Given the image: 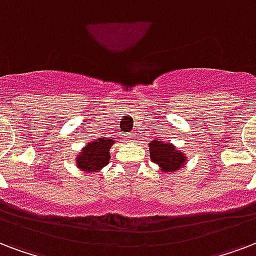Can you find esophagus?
<instances>
[{
    "instance_id": "obj_1",
    "label": "esophagus",
    "mask_w": 256,
    "mask_h": 256,
    "mask_svg": "<svg viewBox=\"0 0 256 256\" xmlns=\"http://www.w3.org/2000/svg\"><path fill=\"white\" fill-rule=\"evenodd\" d=\"M128 141H132V134H128Z\"/></svg>"
}]
</instances>
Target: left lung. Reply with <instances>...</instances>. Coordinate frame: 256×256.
Returning a JSON list of instances; mask_svg holds the SVG:
<instances>
[{"mask_svg": "<svg viewBox=\"0 0 256 256\" xmlns=\"http://www.w3.org/2000/svg\"><path fill=\"white\" fill-rule=\"evenodd\" d=\"M150 160L157 164L162 172H177L186 162L185 154L177 150L174 145L169 142L150 141L149 144Z\"/></svg>", "mask_w": 256, "mask_h": 256, "instance_id": "obj_1", "label": "left lung"}]
</instances>
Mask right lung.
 Segmentation results:
<instances>
[{"mask_svg": "<svg viewBox=\"0 0 256 256\" xmlns=\"http://www.w3.org/2000/svg\"><path fill=\"white\" fill-rule=\"evenodd\" d=\"M114 144V140H108L106 136L88 142L78 154V168L87 173H95L103 169L110 161V148Z\"/></svg>", "mask_w": 256, "mask_h": 256, "instance_id": "right-lung-1", "label": "right lung"}]
</instances>
